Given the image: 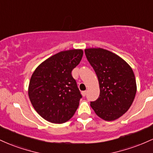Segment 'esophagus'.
Returning a JSON list of instances; mask_svg holds the SVG:
<instances>
[{"instance_id": "34e87169", "label": "esophagus", "mask_w": 153, "mask_h": 153, "mask_svg": "<svg viewBox=\"0 0 153 153\" xmlns=\"http://www.w3.org/2000/svg\"><path fill=\"white\" fill-rule=\"evenodd\" d=\"M82 96H85V95H86V94H87V91H82Z\"/></svg>"}]
</instances>
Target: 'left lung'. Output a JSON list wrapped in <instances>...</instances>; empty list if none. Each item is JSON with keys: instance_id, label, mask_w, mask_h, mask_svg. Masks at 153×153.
I'll list each match as a JSON object with an SVG mask.
<instances>
[{"instance_id": "1", "label": "left lung", "mask_w": 153, "mask_h": 153, "mask_svg": "<svg viewBox=\"0 0 153 153\" xmlns=\"http://www.w3.org/2000/svg\"><path fill=\"white\" fill-rule=\"evenodd\" d=\"M88 61L96 72L100 95L91 106L100 118L114 121L127 111L137 92L131 67L118 55L101 48L85 50Z\"/></svg>"}]
</instances>
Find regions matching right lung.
Masks as SVG:
<instances>
[{
    "label": "right lung",
    "mask_w": 153,
    "mask_h": 153,
    "mask_svg": "<svg viewBox=\"0 0 153 153\" xmlns=\"http://www.w3.org/2000/svg\"><path fill=\"white\" fill-rule=\"evenodd\" d=\"M83 52L71 50L58 52L36 68L29 82V97L42 118L62 124L74 115L82 98L72 71L80 63Z\"/></svg>",
    "instance_id": "add662e5"
}]
</instances>
